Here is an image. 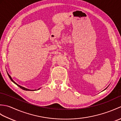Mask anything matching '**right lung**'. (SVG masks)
Segmentation results:
<instances>
[{"label": "right lung", "instance_id": "obj_1", "mask_svg": "<svg viewBox=\"0 0 121 121\" xmlns=\"http://www.w3.org/2000/svg\"><path fill=\"white\" fill-rule=\"evenodd\" d=\"M8 76H9V77L10 79H11V81L12 82H13V83H14L15 84H16L17 86H19V87H20V88H21V89H22L24 90V91H36V90H30V89H27V88H25V87H22V86H20L19 85H18L17 84V83H15V82H14L13 80V79H12V78H11V77L10 76V75H9V74L8 73Z\"/></svg>", "mask_w": 121, "mask_h": 121}]
</instances>
